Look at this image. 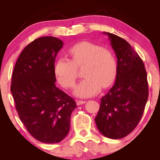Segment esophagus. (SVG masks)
<instances>
[{
  "instance_id": "obj_1",
  "label": "esophagus",
  "mask_w": 160,
  "mask_h": 160,
  "mask_svg": "<svg viewBox=\"0 0 160 160\" xmlns=\"http://www.w3.org/2000/svg\"><path fill=\"white\" fill-rule=\"evenodd\" d=\"M86 102V101H83V100H78L77 101V105H81V104H83Z\"/></svg>"
}]
</instances>
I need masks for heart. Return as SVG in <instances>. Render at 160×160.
<instances>
[{
	"label": "heart",
	"mask_w": 160,
	"mask_h": 160,
	"mask_svg": "<svg viewBox=\"0 0 160 160\" xmlns=\"http://www.w3.org/2000/svg\"><path fill=\"white\" fill-rule=\"evenodd\" d=\"M71 60L60 58L54 65V75L61 86L73 88L78 77V68L82 67L84 77L78 84L75 94L81 98L94 96L111 86L118 73L116 58L110 49L93 42L75 44L68 50Z\"/></svg>",
	"instance_id": "heart-1"
}]
</instances>
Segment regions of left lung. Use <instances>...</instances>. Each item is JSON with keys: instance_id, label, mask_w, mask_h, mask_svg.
Instances as JSON below:
<instances>
[{"instance_id": "1", "label": "left lung", "mask_w": 160, "mask_h": 160, "mask_svg": "<svg viewBox=\"0 0 160 160\" xmlns=\"http://www.w3.org/2000/svg\"><path fill=\"white\" fill-rule=\"evenodd\" d=\"M103 33L108 36L118 58V73L114 85L101 98L95 121L105 137L120 139L134 130L143 115L148 97L147 74L130 44L113 33Z\"/></svg>"}]
</instances>
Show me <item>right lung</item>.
Instances as JSON below:
<instances>
[{"mask_svg":"<svg viewBox=\"0 0 160 160\" xmlns=\"http://www.w3.org/2000/svg\"><path fill=\"white\" fill-rule=\"evenodd\" d=\"M62 45L53 36L34 40L20 54L12 73L11 92L20 120L33 138L46 144L58 143L67 136L77 107L55 84L54 64Z\"/></svg>","mask_w":160,"mask_h":160,"instance_id":"1","label":"right lung"}]
</instances>
